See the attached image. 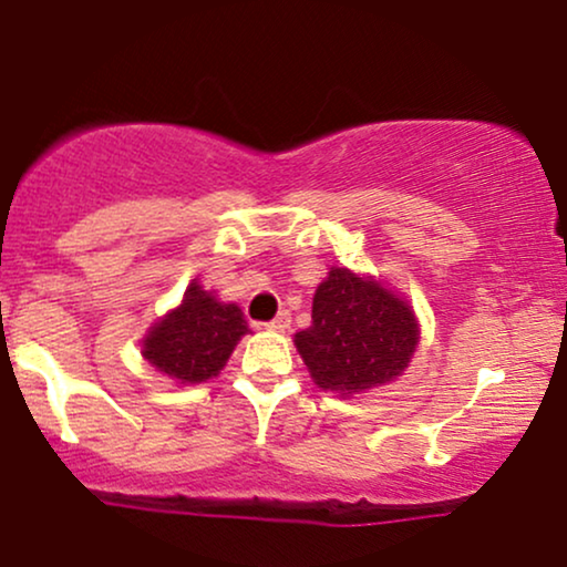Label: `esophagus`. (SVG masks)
I'll list each match as a JSON object with an SVG mask.
<instances>
[{"mask_svg": "<svg viewBox=\"0 0 567 567\" xmlns=\"http://www.w3.org/2000/svg\"><path fill=\"white\" fill-rule=\"evenodd\" d=\"M289 326H291V316H289V312H286V310H281V312H278V316L272 318V321L268 323V329H270V331H281V334H284V331H289Z\"/></svg>", "mask_w": 567, "mask_h": 567, "instance_id": "obj_1", "label": "esophagus"}]
</instances>
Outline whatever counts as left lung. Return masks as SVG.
I'll list each match as a JSON object with an SVG mask.
<instances>
[{
	"instance_id": "left-lung-1",
	"label": "left lung",
	"mask_w": 567,
	"mask_h": 567,
	"mask_svg": "<svg viewBox=\"0 0 567 567\" xmlns=\"http://www.w3.org/2000/svg\"><path fill=\"white\" fill-rule=\"evenodd\" d=\"M295 344L318 388L352 398L409 369L419 321L409 299L379 278L331 268L312 297V323L297 331Z\"/></svg>"
}]
</instances>
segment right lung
<instances>
[{
    "label": "right lung",
    "instance_id": "obj_1",
    "mask_svg": "<svg viewBox=\"0 0 567 567\" xmlns=\"http://www.w3.org/2000/svg\"><path fill=\"white\" fill-rule=\"evenodd\" d=\"M249 326L236 302H219L198 278L185 289L183 302L151 326L143 337V358L158 374L177 384H202L228 363Z\"/></svg>",
    "mask_w": 567,
    "mask_h": 567
}]
</instances>
